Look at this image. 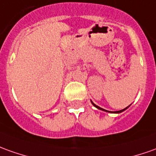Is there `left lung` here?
<instances>
[{
	"instance_id": "1",
	"label": "left lung",
	"mask_w": 156,
	"mask_h": 156,
	"mask_svg": "<svg viewBox=\"0 0 156 156\" xmlns=\"http://www.w3.org/2000/svg\"><path fill=\"white\" fill-rule=\"evenodd\" d=\"M92 104L93 105H94V106H95L96 108H98V109H101V110H104V111H106V112H110V111H108V110H105V109H102V108H100V107H98V105H95V104H94V103H92ZM128 107H129V106H128ZM128 107H126V108H125V109H121V110H119V111H117V112H115V113H121V112H122V111H124L125 109H127ZM110 113H111V112H110Z\"/></svg>"
}]
</instances>
